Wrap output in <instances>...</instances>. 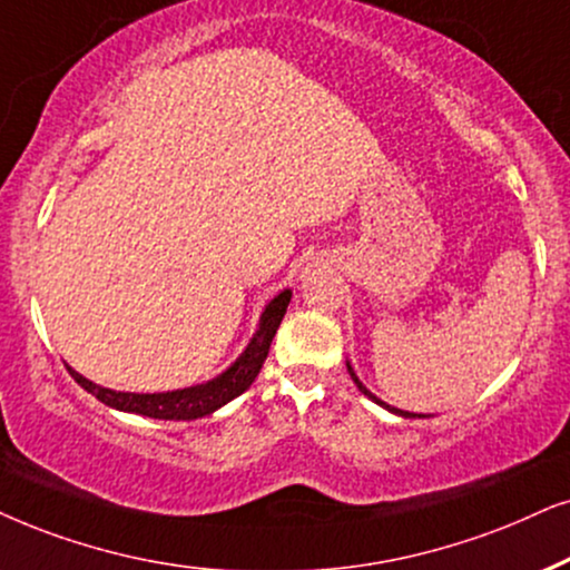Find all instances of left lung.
<instances>
[{
	"label": "left lung",
	"mask_w": 570,
	"mask_h": 570,
	"mask_svg": "<svg viewBox=\"0 0 570 570\" xmlns=\"http://www.w3.org/2000/svg\"><path fill=\"white\" fill-rule=\"evenodd\" d=\"M347 371H350V376H352V381H355V384H357V389H360V392H363V394H365V397H368V400H373V402H376V405H381V407H386V410H389V413H394V415H402V417H423V415L407 413V410H397V407L386 405V402H381V400L376 397V394H371V392H368V389H365V386H363V381H360V379H357V373H355V371H352V365H350V363H347Z\"/></svg>",
	"instance_id": "left-lung-1"
}]
</instances>
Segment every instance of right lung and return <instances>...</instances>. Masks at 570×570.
I'll return each mask as SVG.
<instances>
[{
    "label": "right lung",
    "mask_w": 570,
    "mask_h": 570,
    "mask_svg": "<svg viewBox=\"0 0 570 570\" xmlns=\"http://www.w3.org/2000/svg\"><path fill=\"white\" fill-rule=\"evenodd\" d=\"M292 289L276 294L261 315V326L252 334L247 350L228 365L220 376H215L205 384L176 389V392H155V394H136V392H115V389L99 386L94 381L83 379L81 373L68 368L76 384H81L86 392L94 394L107 407L124 410V413H136L147 417H160V421H194V417H205L215 410L232 402L234 397L247 392L252 381L261 373L265 357H268L271 342L284 321L286 307H289Z\"/></svg>",
    "instance_id": "add662e5"
}]
</instances>
